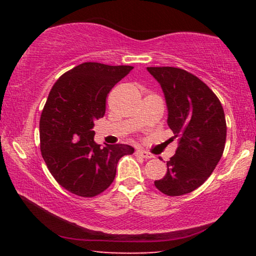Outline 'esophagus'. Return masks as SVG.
<instances>
[{
    "instance_id": "obj_1",
    "label": "esophagus",
    "mask_w": 256,
    "mask_h": 256,
    "mask_svg": "<svg viewBox=\"0 0 256 256\" xmlns=\"http://www.w3.org/2000/svg\"><path fill=\"white\" fill-rule=\"evenodd\" d=\"M136 156H141L143 158H154V155L152 154H150L148 152H146V150H142V149H138L135 152Z\"/></svg>"
}]
</instances>
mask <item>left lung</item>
Instances as JSON below:
<instances>
[{
    "instance_id": "obj_1",
    "label": "left lung",
    "mask_w": 256,
    "mask_h": 256,
    "mask_svg": "<svg viewBox=\"0 0 256 256\" xmlns=\"http://www.w3.org/2000/svg\"><path fill=\"white\" fill-rule=\"evenodd\" d=\"M162 87L168 108V126L180 138L168 171L155 186L166 196L190 194L216 169L226 142L222 106L208 86L185 70L146 68Z\"/></svg>"
}]
</instances>
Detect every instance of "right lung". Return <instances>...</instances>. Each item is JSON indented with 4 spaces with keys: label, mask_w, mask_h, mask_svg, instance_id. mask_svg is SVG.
Segmentation results:
<instances>
[{
    "label": "right lung",
    "mask_w": 256,
    "mask_h": 256,
    "mask_svg": "<svg viewBox=\"0 0 256 256\" xmlns=\"http://www.w3.org/2000/svg\"><path fill=\"white\" fill-rule=\"evenodd\" d=\"M132 66L82 62L57 80L42 112V156L54 180L80 197H94L113 183L118 160L132 155L128 144L94 142V121L106 112L110 90Z\"/></svg>",
    "instance_id": "1"
}]
</instances>
